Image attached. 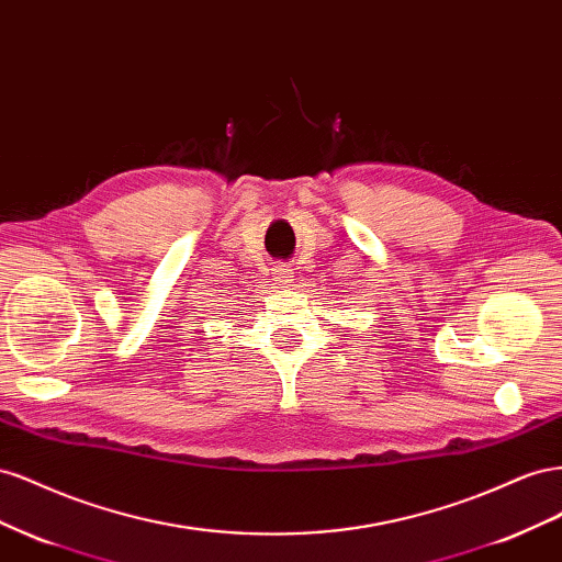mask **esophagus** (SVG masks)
I'll return each instance as SVG.
<instances>
[{
  "instance_id": "34e87169",
  "label": "esophagus",
  "mask_w": 562,
  "mask_h": 562,
  "mask_svg": "<svg viewBox=\"0 0 562 562\" xmlns=\"http://www.w3.org/2000/svg\"><path fill=\"white\" fill-rule=\"evenodd\" d=\"M292 270H290V266H284V263H278L276 266V282L278 284H290L292 282Z\"/></svg>"
}]
</instances>
